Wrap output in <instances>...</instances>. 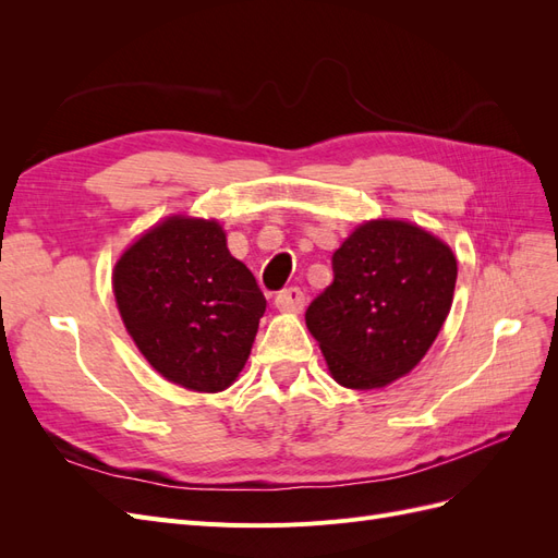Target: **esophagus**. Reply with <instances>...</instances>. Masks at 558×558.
<instances>
[{"label": "esophagus", "mask_w": 558, "mask_h": 558, "mask_svg": "<svg viewBox=\"0 0 558 558\" xmlns=\"http://www.w3.org/2000/svg\"><path fill=\"white\" fill-rule=\"evenodd\" d=\"M275 307L279 312H289V314H298L305 307V293L300 289H286L275 298Z\"/></svg>", "instance_id": "obj_1"}]
</instances>
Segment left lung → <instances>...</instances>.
Masks as SVG:
<instances>
[{
  "instance_id": "obj_1",
  "label": "left lung",
  "mask_w": 558,
  "mask_h": 558,
  "mask_svg": "<svg viewBox=\"0 0 558 558\" xmlns=\"http://www.w3.org/2000/svg\"><path fill=\"white\" fill-rule=\"evenodd\" d=\"M332 272L305 314L330 377L373 391L410 375L451 310V246L412 221L373 218L332 253Z\"/></svg>"
}]
</instances>
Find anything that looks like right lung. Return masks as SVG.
I'll list each match as a JSON object with an SVG mask.
<instances>
[{
    "instance_id": "add662e5",
    "label": "right lung",
    "mask_w": 558,
    "mask_h": 558,
    "mask_svg": "<svg viewBox=\"0 0 558 558\" xmlns=\"http://www.w3.org/2000/svg\"><path fill=\"white\" fill-rule=\"evenodd\" d=\"M226 242L216 218L172 214L142 232L111 275L116 307L142 356L195 393L238 381L267 305Z\"/></svg>"
}]
</instances>
